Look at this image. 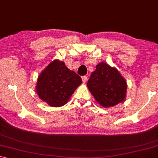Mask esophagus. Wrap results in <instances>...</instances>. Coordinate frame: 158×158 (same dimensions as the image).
Returning <instances> with one entry per match:
<instances>
[{
    "label": "esophagus",
    "instance_id": "obj_1",
    "mask_svg": "<svg viewBox=\"0 0 158 158\" xmlns=\"http://www.w3.org/2000/svg\"><path fill=\"white\" fill-rule=\"evenodd\" d=\"M87 80H88V78H87V76H83L82 77V81L83 83H85L87 81Z\"/></svg>",
    "mask_w": 158,
    "mask_h": 158
}]
</instances>
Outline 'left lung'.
<instances>
[{"mask_svg": "<svg viewBox=\"0 0 158 158\" xmlns=\"http://www.w3.org/2000/svg\"><path fill=\"white\" fill-rule=\"evenodd\" d=\"M127 85L119 72L104 62L97 64L87 83L95 100L104 108L113 107L124 101Z\"/></svg>", "mask_w": 158, "mask_h": 158, "instance_id": "obj_1", "label": "left lung"}]
</instances>
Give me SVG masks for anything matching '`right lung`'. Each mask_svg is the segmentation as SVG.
<instances>
[{"instance_id":"add662e5","label":"right lung","mask_w":158,"mask_h":158,"mask_svg":"<svg viewBox=\"0 0 158 158\" xmlns=\"http://www.w3.org/2000/svg\"><path fill=\"white\" fill-rule=\"evenodd\" d=\"M82 80L59 60H54L41 73L37 79L36 93L52 107L63 106L68 102Z\"/></svg>"}]
</instances>
